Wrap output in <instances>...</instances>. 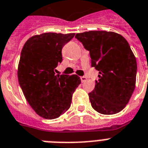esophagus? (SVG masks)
<instances>
[{
  "instance_id": "34e87169",
  "label": "esophagus",
  "mask_w": 148,
  "mask_h": 148,
  "mask_svg": "<svg viewBox=\"0 0 148 148\" xmlns=\"http://www.w3.org/2000/svg\"><path fill=\"white\" fill-rule=\"evenodd\" d=\"M80 79H81V81L83 82V83H84L85 81H86L87 78L86 77H80Z\"/></svg>"
}]
</instances>
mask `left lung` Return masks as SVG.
<instances>
[{
	"label": "left lung",
	"mask_w": 148,
	"mask_h": 148,
	"mask_svg": "<svg viewBox=\"0 0 148 148\" xmlns=\"http://www.w3.org/2000/svg\"><path fill=\"white\" fill-rule=\"evenodd\" d=\"M75 38L89 51L92 67L99 71L95 88L88 93L92 108L103 115L121 112L136 87L137 63L129 43L114 32H84Z\"/></svg>",
	"instance_id": "8db88e82"
}]
</instances>
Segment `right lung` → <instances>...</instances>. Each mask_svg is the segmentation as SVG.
<instances>
[{"label": "right lung", "instance_id": "obj_1", "mask_svg": "<svg viewBox=\"0 0 148 148\" xmlns=\"http://www.w3.org/2000/svg\"><path fill=\"white\" fill-rule=\"evenodd\" d=\"M75 33H45L29 38L22 48L18 79L24 95L39 116L53 119L69 110L81 80L76 74L56 75L62 49Z\"/></svg>", "mask_w": 148, "mask_h": 148}]
</instances>
